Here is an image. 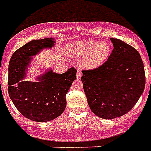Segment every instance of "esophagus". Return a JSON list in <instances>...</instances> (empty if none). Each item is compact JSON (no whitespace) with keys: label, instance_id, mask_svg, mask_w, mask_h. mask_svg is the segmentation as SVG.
<instances>
[{"label":"esophagus","instance_id":"esophagus-1","mask_svg":"<svg viewBox=\"0 0 151 151\" xmlns=\"http://www.w3.org/2000/svg\"><path fill=\"white\" fill-rule=\"evenodd\" d=\"M81 71H80V70H78V71H77V75H76V77H77V79H78V80H80V78H81Z\"/></svg>","mask_w":151,"mask_h":151}]
</instances>
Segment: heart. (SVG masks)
<instances>
[{
    "label": "heart",
    "instance_id": "1",
    "mask_svg": "<svg viewBox=\"0 0 151 151\" xmlns=\"http://www.w3.org/2000/svg\"><path fill=\"white\" fill-rule=\"evenodd\" d=\"M67 55L80 61V65L86 69L100 66L111 54V46L105 41L83 40L70 43L66 47Z\"/></svg>",
    "mask_w": 151,
    "mask_h": 151
}]
</instances>
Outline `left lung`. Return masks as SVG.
Instances as JSON below:
<instances>
[{"instance_id":"8db88e82","label":"left lung","mask_w":151,"mask_h":151,"mask_svg":"<svg viewBox=\"0 0 151 151\" xmlns=\"http://www.w3.org/2000/svg\"><path fill=\"white\" fill-rule=\"evenodd\" d=\"M108 60L93 70H83L81 81L92 112L112 119L129 112L145 86L144 65L139 52L119 39Z\"/></svg>"}]
</instances>
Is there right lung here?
<instances>
[{"instance_id": "1", "label": "right lung", "mask_w": 151, "mask_h": 151, "mask_svg": "<svg viewBox=\"0 0 151 151\" xmlns=\"http://www.w3.org/2000/svg\"><path fill=\"white\" fill-rule=\"evenodd\" d=\"M55 43L52 37L32 40L15 51L9 63L10 99L22 115L35 122H48L62 114L66 106L65 95L76 79L74 68L63 74L49 68L37 77V82L25 80L32 57Z\"/></svg>"}]
</instances>
